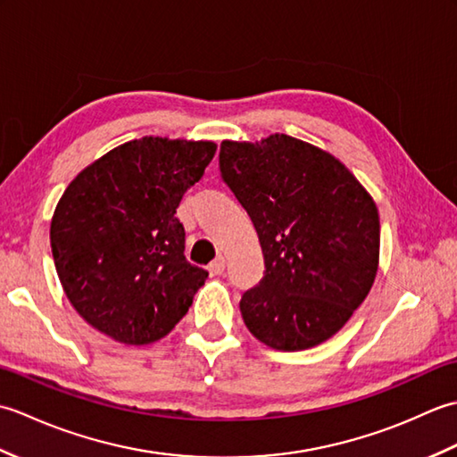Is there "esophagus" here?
<instances>
[{
	"mask_svg": "<svg viewBox=\"0 0 457 457\" xmlns=\"http://www.w3.org/2000/svg\"><path fill=\"white\" fill-rule=\"evenodd\" d=\"M223 269H226V257H223V255H218V257L213 259L212 263L208 265V270H210V275H212V277H218V275H221V273H223Z\"/></svg>",
	"mask_w": 457,
	"mask_h": 457,
	"instance_id": "1",
	"label": "esophagus"
}]
</instances>
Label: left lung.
<instances>
[{"label":"left lung","mask_w":457,"mask_h":457,"mask_svg":"<svg viewBox=\"0 0 457 457\" xmlns=\"http://www.w3.org/2000/svg\"><path fill=\"white\" fill-rule=\"evenodd\" d=\"M220 172L265 257V277L239 303L249 332L278 352L326 342L373 287L381 241L373 198L332 154L283 133L221 141Z\"/></svg>","instance_id":"left-lung-1"}]
</instances>
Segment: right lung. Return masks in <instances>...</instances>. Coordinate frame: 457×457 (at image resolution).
I'll return each instance as SVG.
<instances>
[{"mask_svg":"<svg viewBox=\"0 0 457 457\" xmlns=\"http://www.w3.org/2000/svg\"><path fill=\"white\" fill-rule=\"evenodd\" d=\"M216 143L143 137L86 167L58 200L51 247L64 293L115 342L153 344L188 312L208 270L184 257L179 204Z\"/></svg>","mask_w":457,"mask_h":457,"instance_id":"obj_1","label":"right lung"}]
</instances>
